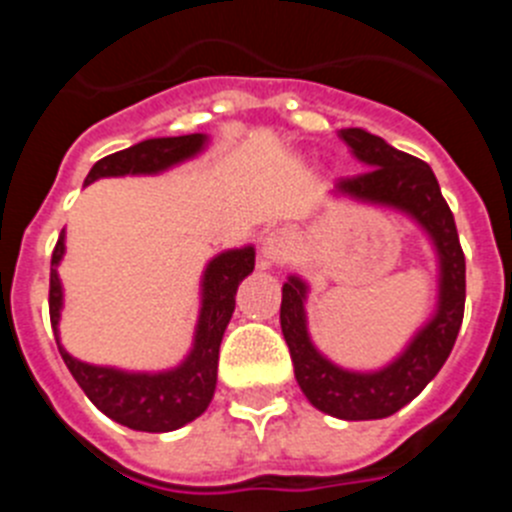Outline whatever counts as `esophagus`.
<instances>
[{"label":"esophagus","instance_id":"obj_1","mask_svg":"<svg viewBox=\"0 0 512 512\" xmlns=\"http://www.w3.org/2000/svg\"><path fill=\"white\" fill-rule=\"evenodd\" d=\"M295 251V238L289 230H274L261 243V261L264 264H282L289 259V253Z\"/></svg>","mask_w":512,"mask_h":512}]
</instances>
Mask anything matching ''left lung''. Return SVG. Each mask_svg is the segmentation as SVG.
Wrapping results in <instances>:
<instances>
[{
    "mask_svg": "<svg viewBox=\"0 0 512 512\" xmlns=\"http://www.w3.org/2000/svg\"><path fill=\"white\" fill-rule=\"evenodd\" d=\"M338 138L366 171L341 179L330 194L359 205L390 207L423 230L436 253V305L431 318L415 330L395 359L366 372L330 361L315 346L305 310L310 284L300 274H289L284 282L279 320L295 364V379L312 408L341 420H379L390 418L415 400L449 359L464 318L467 266L454 215L443 200L431 166L397 151L364 128H343L338 130Z\"/></svg>",
    "mask_w": 512,
    "mask_h": 512,
    "instance_id": "left-lung-1",
    "label": "left lung"
}]
</instances>
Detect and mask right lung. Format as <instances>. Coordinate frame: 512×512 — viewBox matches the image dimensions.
<instances>
[{"mask_svg":"<svg viewBox=\"0 0 512 512\" xmlns=\"http://www.w3.org/2000/svg\"><path fill=\"white\" fill-rule=\"evenodd\" d=\"M210 146V135L192 133L176 138H148L135 146L99 158L84 179L89 187L107 176H156L192 161ZM66 253V230H61L51 259V325L58 351L79 382L84 395L115 423L146 433H169L200 418L212 402L217 384L220 343L235 310L238 284L256 264V248L241 246L215 253L200 279V315L194 325L192 348L182 361L161 372H128L117 366H99L71 356L61 343L63 284L58 266Z\"/></svg>","mask_w":512,"mask_h":512,"instance_id":"1","label":"right lung"}]
</instances>
